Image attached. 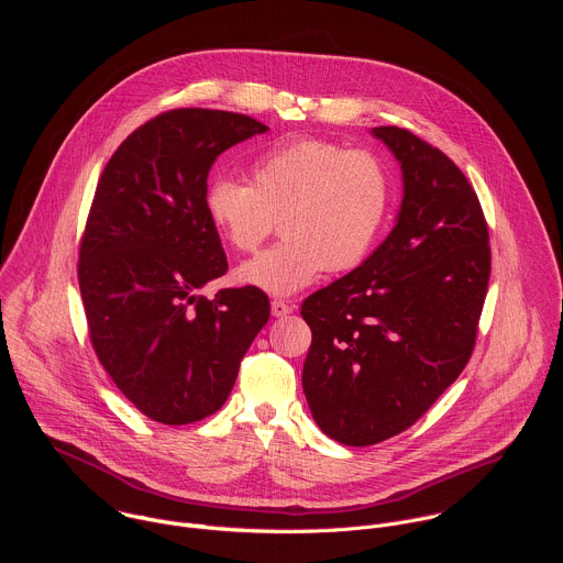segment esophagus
Wrapping results in <instances>:
<instances>
[{
    "mask_svg": "<svg viewBox=\"0 0 563 563\" xmlns=\"http://www.w3.org/2000/svg\"><path fill=\"white\" fill-rule=\"evenodd\" d=\"M294 311V307L289 305V302H285V300H274L272 302V313L276 316V318H283V316H287V313H291Z\"/></svg>",
    "mask_w": 563,
    "mask_h": 563,
    "instance_id": "1",
    "label": "esophagus"
}]
</instances>
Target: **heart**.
Returning <instances> with one entry per match:
<instances>
[{
    "label": "heart",
    "mask_w": 563,
    "mask_h": 563,
    "mask_svg": "<svg viewBox=\"0 0 563 563\" xmlns=\"http://www.w3.org/2000/svg\"><path fill=\"white\" fill-rule=\"evenodd\" d=\"M391 176L369 151L302 137L261 153L250 183L216 178L205 211L235 252H254L278 218L283 240L243 263L235 278L274 296H291L328 272L358 267L385 227Z\"/></svg>",
    "instance_id": "obj_1"
}]
</instances>
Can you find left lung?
<instances>
[{
	"label": "left lung",
	"instance_id": "1",
	"mask_svg": "<svg viewBox=\"0 0 563 563\" xmlns=\"http://www.w3.org/2000/svg\"><path fill=\"white\" fill-rule=\"evenodd\" d=\"M374 135L404 169L398 222L361 267L300 305L311 417L354 448L415 426L463 372L493 261L484 209L452 159L408 129Z\"/></svg>",
	"mask_w": 563,
	"mask_h": 563
}]
</instances>
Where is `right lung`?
Returning <instances> with one entry per match:
<instances>
[{
    "instance_id": "1",
    "label": "right lung",
    "mask_w": 563,
    "mask_h": 563,
    "mask_svg": "<svg viewBox=\"0 0 563 563\" xmlns=\"http://www.w3.org/2000/svg\"><path fill=\"white\" fill-rule=\"evenodd\" d=\"M265 131L243 113L165 111L118 146L98 180L77 261L89 336L118 389L157 423L218 412L269 320V298L252 285L198 294L227 272L205 211L209 172Z\"/></svg>"
}]
</instances>
